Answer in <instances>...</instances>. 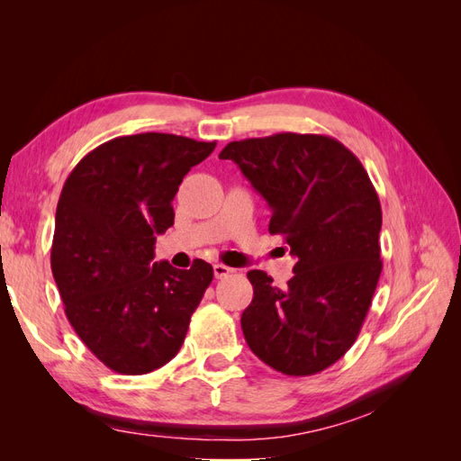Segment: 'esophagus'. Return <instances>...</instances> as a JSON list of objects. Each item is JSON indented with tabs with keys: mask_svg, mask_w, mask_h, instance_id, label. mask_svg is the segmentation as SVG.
Listing matches in <instances>:
<instances>
[{
	"mask_svg": "<svg viewBox=\"0 0 461 461\" xmlns=\"http://www.w3.org/2000/svg\"><path fill=\"white\" fill-rule=\"evenodd\" d=\"M234 269H230L229 265H222V263H215L213 265V273L217 278H222V276H229Z\"/></svg>",
	"mask_w": 461,
	"mask_h": 461,
	"instance_id": "1",
	"label": "esophagus"
}]
</instances>
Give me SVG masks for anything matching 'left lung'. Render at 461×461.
Returning a JSON list of instances; mask_svg holds the SVG:
<instances>
[{
  "mask_svg": "<svg viewBox=\"0 0 461 461\" xmlns=\"http://www.w3.org/2000/svg\"><path fill=\"white\" fill-rule=\"evenodd\" d=\"M219 158L267 200L269 232L298 258L285 288L265 271L248 273L254 300L240 323L249 350L292 376L330 367L356 342L383 271V213L367 171L323 134L246 138Z\"/></svg>",
  "mask_w": 461,
  "mask_h": 461,
  "instance_id": "obj_1",
  "label": "left lung"
}]
</instances>
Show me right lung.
<instances>
[{
	"label": "right lung",
	"instance_id": "1",
	"mask_svg": "<svg viewBox=\"0 0 461 461\" xmlns=\"http://www.w3.org/2000/svg\"><path fill=\"white\" fill-rule=\"evenodd\" d=\"M217 142L142 132L104 142L67 176L55 212L51 271L65 315L105 367L144 375L178 354L213 267L151 261L173 225L185 175Z\"/></svg>",
	"mask_w": 461,
	"mask_h": 461
}]
</instances>
